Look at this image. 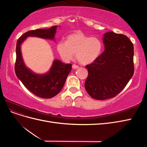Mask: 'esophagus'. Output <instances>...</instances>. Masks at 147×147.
<instances>
[{"label": "esophagus", "mask_w": 147, "mask_h": 147, "mask_svg": "<svg viewBox=\"0 0 147 147\" xmlns=\"http://www.w3.org/2000/svg\"><path fill=\"white\" fill-rule=\"evenodd\" d=\"M79 67V66L77 65H75V64H73L72 65V68L74 69H77Z\"/></svg>", "instance_id": "1"}]
</instances>
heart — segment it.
Wrapping results in <instances>:
<instances>
[{"label": "heart", "instance_id": "heart-1", "mask_svg": "<svg viewBox=\"0 0 147 147\" xmlns=\"http://www.w3.org/2000/svg\"><path fill=\"white\" fill-rule=\"evenodd\" d=\"M56 49L64 61L72 59L75 53L79 63L86 65L92 63L99 56L102 43L97 37H90L82 32H77L67 35L65 42L57 43Z\"/></svg>", "mask_w": 147, "mask_h": 147}]
</instances>
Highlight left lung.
I'll use <instances>...</instances> for the list:
<instances>
[{"label":"left lung","instance_id":"left-lung-1","mask_svg":"<svg viewBox=\"0 0 147 147\" xmlns=\"http://www.w3.org/2000/svg\"><path fill=\"white\" fill-rule=\"evenodd\" d=\"M104 51L86 65L88 76L84 83L93 99L105 100L117 96L126 86L134 72V47L126 35L108 32L104 34Z\"/></svg>","mask_w":147,"mask_h":147}]
</instances>
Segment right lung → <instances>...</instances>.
<instances>
[{
    "label": "right lung",
    "mask_w": 147,
    "mask_h": 147,
    "mask_svg": "<svg viewBox=\"0 0 147 147\" xmlns=\"http://www.w3.org/2000/svg\"><path fill=\"white\" fill-rule=\"evenodd\" d=\"M57 26L50 29L29 30L18 38L16 43V59L15 65L17 77L24 86L34 94L44 99L56 96L63 89L66 78L72 70V64H64L58 59L54 60L48 72L37 74L26 66L22 57L21 45L28 37H37L55 40Z\"/></svg>",
    "instance_id": "add662e5"
}]
</instances>
